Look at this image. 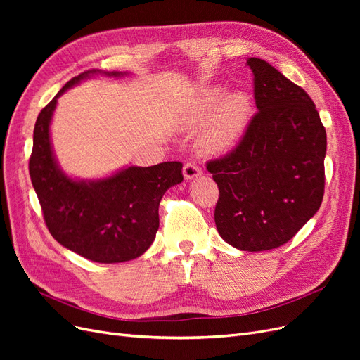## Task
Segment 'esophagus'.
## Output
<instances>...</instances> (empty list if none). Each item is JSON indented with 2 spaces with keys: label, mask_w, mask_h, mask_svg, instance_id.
<instances>
[{
  "label": "esophagus",
  "mask_w": 360,
  "mask_h": 360,
  "mask_svg": "<svg viewBox=\"0 0 360 360\" xmlns=\"http://www.w3.org/2000/svg\"><path fill=\"white\" fill-rule=\"evenodd\" d=\"M201 168L195 165V163H186V165L183 167V176L186 180H192L195 177L201 176Z\"/></svg>",
  "instance_id": "34e87169"
}]
</instances>
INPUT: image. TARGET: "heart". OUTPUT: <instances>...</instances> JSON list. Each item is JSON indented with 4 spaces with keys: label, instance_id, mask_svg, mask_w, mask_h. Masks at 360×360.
Segmentation results:
<instances>
[{
    "label": "heart",
    "instance_id": "obj_1",
    "mask_svg": "<svg viewBox=\"0 0 360 360\" xmlns=\"http://www.w3.org/2000/svg\"><path fill=\"white\" fill-rule=\"evenodd\" d=\"M252 115V101L245 91L225 94L221 86L202 90L181 117L186 129L204 127L197 146L205 155H224L233 150L243 136Z\"/></svg>",
    "mask_w": 360,
    "mask_h": 360
}]
</instances>
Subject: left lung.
<instances>
[{"label": "left lung", "mask_w": 360, "mask_h": 360, "mask_svg": "<svg viewBox=\"0 0 360 360\" xmlns=\"http://www.w3.org/2000/svg\"><path fill=\"white\" fill-rule=\"evenodd\" d=\"M258 112L230 155L209 162L219 188L214 222L240 250L287 243L317 213L328 139L308 93L267 61L250 57Z\"/></svg>", "instance_id": "obj_1"}]
</instances>
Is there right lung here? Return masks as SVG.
Here are the masks:
<instances>
[{
  "label": "right lung",
  "mask_w": 360,
  "mask_h": 360,
  "mask_svg": "<svg viewBox=\"0 0 360 360\" xmlns=\"http://www.w3.org/2000/svg\"><path fill=\"white\" fill-rule=\"evenodd\" d=\"M96 75L122 78L127 72L86 70L75 76L40 111L32 135L30 177L49 233L72 252L96 263H124L143 255L159 228V204L183 181L181 162L124 167L102 179L68 176L51 141L58 97Z\"/></svg>",
  "instance_id": "1"
}]
</instances>
